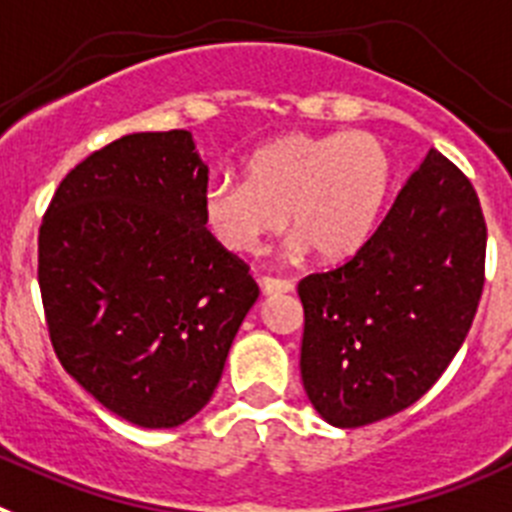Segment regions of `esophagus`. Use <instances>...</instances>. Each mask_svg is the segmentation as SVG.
<instances>
[{
  "label": "esophagus",
  "instance_id": "obj_1",
  "mask_svg": "<svg viewBox=\"0 0 512 512\" xmlns=\"http://www.w3.org/2000/svg\"><path fill=\"white\" fill-rule=\"evenodd\" d=\"M260 288L265 296H278V293H291L293 281H286V278H273V275H265L260 278Z\"/></svg>",
  "mask_w": 512,
  "mask_h": 512
}]
</instances>
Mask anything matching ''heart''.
<instances>
[{
  "instance_id": "b5f03b06",
  "label": "heart",
  "mask_w": 512,
  "mask_h": 512,
  "mask_svg": "<svg viewBox=\"0 0 512 512\" xmlns=\"http://www.w3.org/2000/svg\"><path fill=\"white\" fill-rule=\"evenodd\" d=\"M247 177H213L203 190V219L229 252H255L281 229L319 260H345L379 221L391 185L389 149L379 136L286 133L257 146Z\"/></svg>"
}]
</instances>
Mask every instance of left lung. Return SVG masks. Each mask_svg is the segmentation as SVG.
<instances>
[{
    "label": "left lung",
    "instance_id": "obj_1",
    "mask_svg": "<svg viewBox=\"0 0 512 512\" xmlns=\"http://www.w3.org/2000/svg\"><path fill=\"white\" fill-rule=\"evenodd\" d=\"M484 250L477 190L430 149L361 250L299 283L301 381L314 410L361 428L415 404L474 322Z\"/></svg>",
    "mask_w": 512,
    "mask_h": 512
}]
</instances>
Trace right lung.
<instances>
[{
  "mask_svg": "<svg viewBox=\"0 0 512 512\" xmlns=\"http://www.w3.org/2000/svg\"><path fill=\"white\" fill-rule=\"evenodd\" d=\"M208 167L188 131L131 133L61 180L38 231V283L64 371L123 420L203 410L260 296L203 219Z\"/></svg>",
  "mask_w": 512,
  "mask_h": 512,
  "instance_id": "obj_1",
  "label": "right lung"
}]
</instances>
